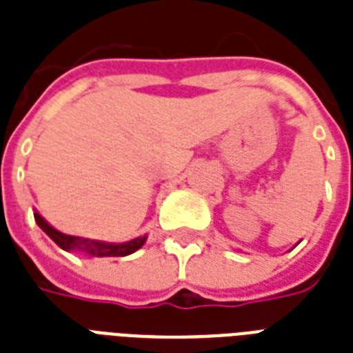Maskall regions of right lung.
I'll use <instances>...</instances> for the list:
<instances>
[{
    "instance_id": "obj_1",
    "label": "right lung",
    "mask_w": 353,
    "mask_h": 353,
    "mask_svg": "<svg viewBox=\"0 0 353 353\" xmlns=\"http://www.w3.org/2000/svg\"><path fill=\"white\" fill-rule=\"evenodd\" d=\"M34 220L40 225L41 231L46 232L58 247H62L63 251L85 252L90 256H126V254H132L137 249H141L144 241H146V236L135 238V240L126 241V243H101V241L82 240V238H77V236H68L63 234V232H58L38 212H34Z\"/></svg>"
}]
</instances>
